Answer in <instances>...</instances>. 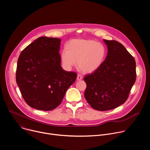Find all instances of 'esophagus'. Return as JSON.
<instances>
[{
    "instance_id": "34e87169",
    "label": "esophagus",
    "mask_w": 150,
    "mask_h": 150,
    "mask_svg": "<svg viewBox=\"0 0 150 150\" xmlns=\"http://www.w3.org/2000/svg\"><path fill=\"white\" fill-rule=\"evenodd\" d=\"M82 79V75H80V74H78V75H77L76 79H77L78 81H80V80H81Z\"/></svg>"
}]
</instances>
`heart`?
Masks as SVG:
<instances>
[{"label": "heart", "mask_w": 150, "mask_h": 150, "mask_svg": "<svg viewBox=\"0 0 150 150\" xmlns=\"http://www.w3.org/2000/svg\"><path fill=\"white\" fill-rule=\"evenodd\" d=\"M106 51L104 46L92 40L74 39L67 45V49L61 53V61L65 68L71 69L77 61L79 69L83 73L91 74L103 63Z\"/></svg>", "instance_id": "heart-1"}]
</instances>
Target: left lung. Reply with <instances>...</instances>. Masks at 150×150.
Listing matches in <instances>:
<instances>
[{
  "label": "left lung",
  "mask_w": 150,
  "mask_h": 150,
  "mask_svg": "<svg viewBox=\"0 0 150 150\" xmlns=\"http://www.w3.org/2000/svg\"><path fill=\"white\" fill-rule=\"evenodd\" d=\"M103 41L108 50L105 60L98 70L84 77L85 98L99 111L112 110L123 104L137 75L135 59L126 48L115 40Z\"/></svg>",
  "instance_id": "obj_1"
}]
</instances>
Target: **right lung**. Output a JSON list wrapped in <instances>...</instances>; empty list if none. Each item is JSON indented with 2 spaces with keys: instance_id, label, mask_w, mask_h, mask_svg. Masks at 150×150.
<instances>
[{
  "instance_id": "right-lung-1",
  "label": "right lung",
  "mask_w": 150,
  "mask_h": 150,
  "mask_svg": "<svg viewBox=\"0 0 150 150\" xmlns=\"http://www.w3.org/2000/svg\"><path fill=\"white\" fill-rule=\"evenodd\" d=\"M61 40L41 37L21 52L17 62L16 81L24 100L31 108L54 109L76 79L74 72L61 67Z\"/></svg>"
}]
</instances>
